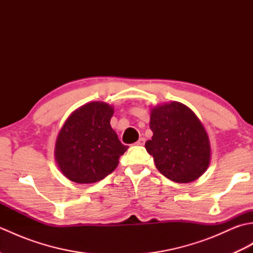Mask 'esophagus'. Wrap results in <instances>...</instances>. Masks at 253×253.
<instances>
[{
    "label": "esophagus",
    "instance_id": "1",
    "mask_svg": "<svg viewBox=\"0 0 253 253\" xmlns=\"http://www.w3.org/2000/svg\"><path fill=\"white\" fill-rule=\"evenodd\" d=\"M144 142H146V139H144V138H140V139H139V140L136 142V144H137V146H143Z\"/></svg>",
    "mask_w": 253,
    "mask_h": 253
}]
</instances>
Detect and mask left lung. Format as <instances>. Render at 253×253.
Wrapping results in <instances>:
<instances>
[{
	"label": "left lung",
	"instance_id": "8db88e82",
	"mask_svg": "<svg viewBox=\"0 0 253 253\" xmlns=\"http://www.w3.org/2000/svg\"><path fill=\"white\" fill-rule=\"evenodd\" d=\"M153 132L146 149L161 174L176 182H190L207 170L211 147L202 123L189 107L179 102L151 110Z\"/></svg>",
	"mask_w": 253,
	"mask_h": 253
}]
</instances>
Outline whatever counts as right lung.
Masks as SVG:
<instances>
[{
    "label": "right lung",
    "mask_w": 253,
    "mask_h": 253,
    "mask_svg": "<svg viewBox=\"0 0 253 253\" xmlns=\"http://www.w3.org/2000/svg\"><path fill=\"white\" fill-rule=\"evenodd\" d=\"M114 109L90 102L73 112L58 133L55 161L64 176L78 184L103 179L114 170L127 146L111 127Z\"/></svg>",
    "instance_id": "1"
}]
</instances>
